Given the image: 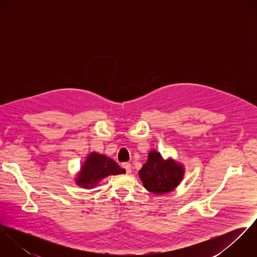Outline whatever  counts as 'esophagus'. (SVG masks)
I'll use <instances>...</instances> for the list:
<instances>
[{"label":"esophagus","mask_w":257,"mask_h":257,"mask_svg":"<svg viewBox=\"0 0 257 257\" xmlns=\"http://www.w3.org/2000/svg\"><path fill=\"white\" fill-rule=\"evenodd\" d=\"M122 168L125 170V172L128 174V173H131L132 172V165H131V163H127V162H124V163H122Z\"/></svg>","instance_id":"obj_1"}]
</instances>
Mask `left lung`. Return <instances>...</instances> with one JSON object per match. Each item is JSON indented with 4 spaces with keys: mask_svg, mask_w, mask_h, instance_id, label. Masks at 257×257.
I'll list each match as a JSON object with an SVG mask.
<instances>
[{
    "mask_svg": "<svg viewBox=\"0 0 257 257\" xmlns=\"http://www.w3.org/2000/svg\"><path fill=\"white\" fill-rule=\"evenodd\" d=\"M139 174L149 192L160 195L172 191L180 183L183 167L173 160H163L160 153L153 150Z\"/></svg>",
    "mask_w": 257,
    "mask_h": 257,
    "instance_id": "left-lung-1",
    "label": "left lung"
}]
</instances>
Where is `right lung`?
Segmentation results:
<instances>
[{
	"label": "right lung",
	"instance_id": "right-lung-1",
	"mask_svg": "<svg viewBox=\"0 0 257 257\" xmlns=\"http://www.w3.org/2000/svg\"><path fill=\"white\" fill-rule=\"evenodd\" d=\"M124 172V169H121L112 159L93 152L88 156L85 164L82 166L77 183L89 188L109 175H116Z\"/></svg>",
	"mask_w": 257,
	"mask_h": 257
}]
</instances>
